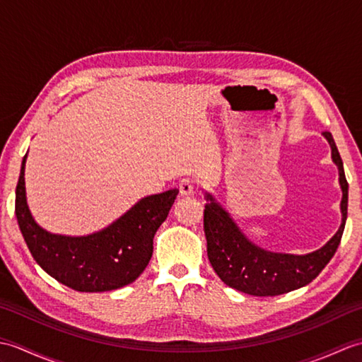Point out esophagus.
Listing matches in <instances>:
<instances>
[{
    "instance_id": "34e87169",
    "label": "esophagus",
    "mask_w": 362,
    "mask_h": 362,
    "mask_svg": "<svg viewBox=\"0 0 362 362\" xmlns=\"http://www.w3.org/2000/svg\"><path fill=\"white\" fill-rule=\"evenodd\" d=\"M179 193L180 196H193L194 194V183L189 179H182L179 183Z\"/></svg>"
}]
</instances>
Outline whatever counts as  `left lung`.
Instances as JSON below:
<instances>
[{"mask_svg": "<svg viewBox=\"0 0 362 362\" xmlns=\"http://www.w3.org/2000/svg\"><path fill=\"white\" fill-rule=\"evenodd\" d=\"M324 136L332 146V158L339 169L342 222L332 240L316 252L306 255H289L258 247L245 238L230 214L214 201V197L206 193L204 210L206 253L214 272L227 286L257 297L280 296L311 283L333 258L347 221L349 183L332 134L324 132Z\"/></svg>", "mask_w": 362, "mask_h": 362, "instance_id": "8db88e82", "label": "left lung"}]
</instances>
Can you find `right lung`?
<instances>
[{
  "label": "right lung",
  "instance_id": "add662e5",
  "mask_svg": "<svg viewBox=\"0 0 362 362\" xmlns=\"http://www.w3.org/2000/svg\"><path fill=\"white\" fill-rule=\"evenodd\" d=\"M15 189V216L30 255L46 274L81 292H104L135 281L148 266L153 235L168 218L179 189L143 197L127 213L103 230L87 236L46 232L29 211L25 165Z\"/></svg>",
  "mask_w": 362,
  "mask_h": 362
}]
</instances>
